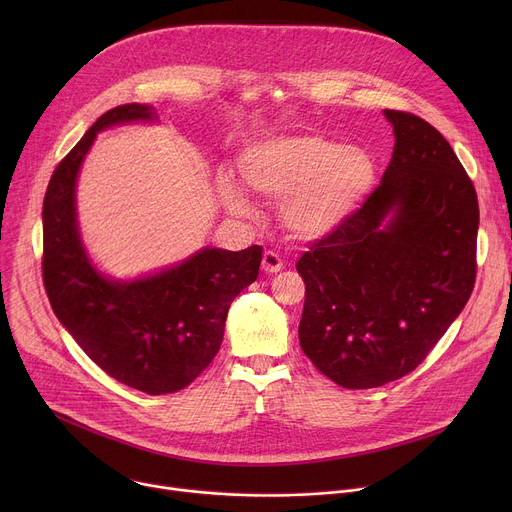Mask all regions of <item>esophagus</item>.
I'll use <instances>...</instances> for the list:
<instances>
[{"instance_id":"1","label":"esophagus","mask_w":512,"mask_h":512,"mask_svg":"<svg viewBox=\"0 0 512 512\" xmlns=\"http://www.w3.org/2000/svg\"><path fill=\"white\" fill-rule=\"evenodd\" d=\"M261 269H263L265 273H277V271L283 269V261H281V257H279L277 253L265 251V253H263V261H261Z\"/></svg>"}]
</instances>
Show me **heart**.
Masks as SVG:
<instances>
[{
  "instance_id": "1",
  "label": "heart",
  "mask_w": 512,
  "mask_h": 512,
  "mask_svg": "<svg viewBox=\"0 0 512 512\" xmlns=\"http://www.w3.org/2000/svg\"><path fill=\"white\" fill-rule=\"evenodd\" d=\"M245 184L281 203L283 227L304 241L338 233L367 202L377 180V162L362 145H342L320 133L277 135L251 143L239 158ZM216 192L237 218L257 216L255 204L229 178Z\"/></svg>"
}]
</instances>
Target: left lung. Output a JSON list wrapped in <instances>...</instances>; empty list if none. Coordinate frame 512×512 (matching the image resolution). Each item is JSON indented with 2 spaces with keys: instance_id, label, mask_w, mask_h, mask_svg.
I'll return each mask as SVG.
<instances>
[{
  "instance_id": "1",
  "label": "left lung",
  "mask_w": 512,
  "mask_h": 512,
  "mask_svg": "<svg viewBox=\"0 0 512 512\" xmlns=\"http://www.w3.org/2000/svg\"><path fill=\"white\" fill-rule=\"evenodd\" d=\"M393 158L381 186L298 261L300 344L344 389L411 373L464 310L476 277L478 198L446 137L385 109Z\"/></svg>"
}]
</instances>
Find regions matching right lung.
Instances as JSON below:
<instances>
[{"instance_id":"obj_1","label":"right lung","mask_w":512,"mask_h":512,"mask_svg":"<svg viewBox=\"0 0 512 512\" xmlns=\"http://www.w3.org/2000/svg\"><path fill=\"white\" fill-rule=\"evenodd\" d=\"M150 105L101 115L56 166L42 206L44 287L50 306L87 352L119 383L148 395L188 387L223 344L233 300L259 275V245L243 251L202 247L184 261L117 279L85 247L77 182L97 133L125 123H158Z\"/></svg>"}]
</instances>
